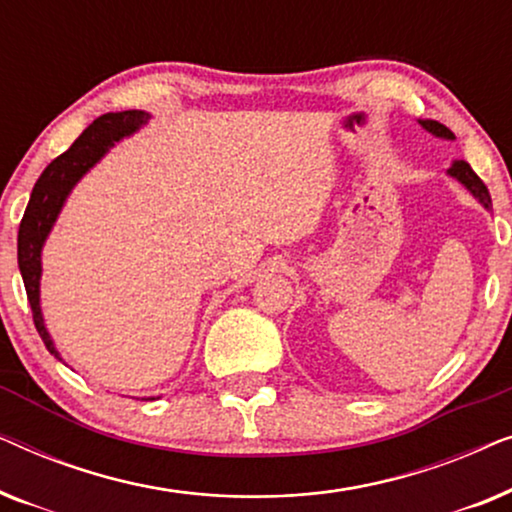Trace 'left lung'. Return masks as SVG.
Masks as SVG:
<instances>
[{
    "instance_id": "left-lung-1",
    "label": "left lung",
    "mask_w": 512,
    "mask_h": 512,
    "mask_svg": "<svg viewBox=\"0 0 512 512\" xmlns=\"http://www.w3.org/2000/svg\"><path fill=\"white\" fill-rule=\"evenodd\" d=\"M419 125H422V128H424L426 132H431L433 137H440V139H454L452 130H450V128H445L443 123H438V121H429V118H426V121H419ZM447 174H450L452 179H457L461 186H466V191H471L473 198L478 200L482 207H485V209H492V198H489L487 186L482 184V179L478 177V174H475V172L471 170V165H468L466 160H454V163L450 165V170H447Z\"/></svg>"
}]
</instances>
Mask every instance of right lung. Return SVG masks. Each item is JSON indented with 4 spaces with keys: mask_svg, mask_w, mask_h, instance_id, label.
Returning <instances> with one entry per match:
<instances>
[{
    "mask_svg": "<svg viewBox=\"0 0 512 512\" xmlns=\"http://www.w3.org/2000/svg\"><path fill=\"white\" fill-rule=\"evenodd\" d=\"M151 114L139 109L104 114L81 132L79 139L69 149L53 160L41 172L37 184L32 188L25 216L18 230V268L23 275L27 300H30L34 326L44 340L48 352L60 359L55 342L48 333L44 312H41V251L72 193V188L107 156L111 146L121 139L135 135L142 125L149 123ZM62 361V359H60Z\"/></svg>",
    "mask_w": 512,
    "mask_h": 512,
    "instance_id": "obj_1",
    "label": "right lung"
}]
</instances>
